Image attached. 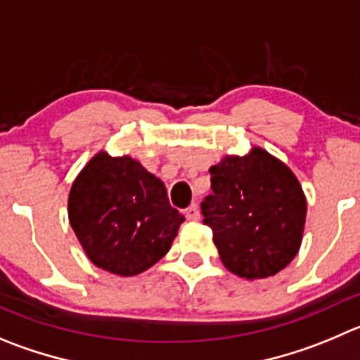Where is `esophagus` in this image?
Wrapping results in <instances>:
<instances>
[{
	"instance_id": "esophagus-1",
	"label": "esophagus",
	"mask_w": 360,
	"mask_h": 360,
	"mask_svg": "<svg viewBox=\"0 0 360 360\" xmlns=\"http://www.w3.org/2000/svg\"><path fill=\"white\" fill-rule=\"evenodd\" d=\"M184 214H186L188 220L191 221H197L200 218V213H199V207L195 206V204H191L190 207H186V211H184Z\"/></svg>"
}]
</instances>
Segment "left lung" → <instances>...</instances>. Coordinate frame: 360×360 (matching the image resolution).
Returning <instances> with one entry per match:
<instances>
[{
  "label": "left lung",
  "mask_w": 360,
  "mask_h": 360,
  "mask_svg": "<svg viewBox=\"0 0 360 360\" xmlns=\"http://www.w3.org/2000/svg\"><path fill=\"white\" fill-rule=\"evenodd\" d=\"M210 174L213 193L200 211L224 266L248 281L286 268L298 254L307 213L295 174L259 147L226 156Z\"/></svg>",
  "instance_id": "8db88e82"
}]
</instances>
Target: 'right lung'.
I'll return each mask as SVG.
<instances>
[{"label":"right lung","mask_w":360,"mask_h":360,"mask_svg":"<svg viewBox=\"0 0 360 360\" xmlns=\"http://www.w3.org/2000/svg\"><path fill=\"white\" fill-rule=\"evenodd\" d=\"M69 221L96 266L131 277L169 252L184 217L139 161L99 153L72 183Z\"/></svg>","instance_id":"right-lung-1"}]
</instances>
